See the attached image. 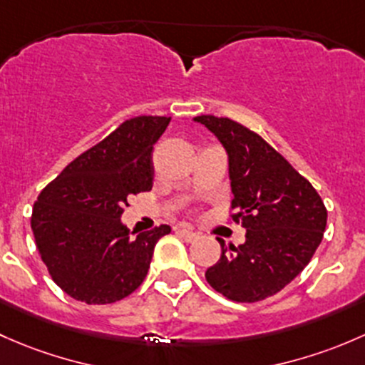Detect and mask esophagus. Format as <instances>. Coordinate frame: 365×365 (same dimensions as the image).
Masks as SVG:
<instances>
[{
    "label": "esophagus",
    "instance_id": "obj_1",
    "mask_svg": "<svg viewBox=\"0 0 365 365\" xmlns=\"http://www.w3.org/2000/svg\"><path fill=\"white\" fill-rule=\"evenodd\" d=\"M175 230H178L179 234H181L186 240H195V239L198 237V234L193 230V228L184 227V225H178V227H175Z\"/></svg>",
    "mask_w": 365,
    "mask_h": 365
}]
</instances>
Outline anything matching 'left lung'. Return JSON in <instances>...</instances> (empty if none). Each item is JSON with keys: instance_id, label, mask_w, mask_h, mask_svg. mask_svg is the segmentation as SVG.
<instances>
[{"instance_id": "8db88e82", "label": "left lung", "mask_w": 365, "mask_h": 365, "mask_svg": "<svg viewBox=\"0 0 365 365\" xmlns=\"http://www.w3.org/2000/svg\"><path fill=\"white\" fill-rule=\"evenodd\" d=\"M225 145L234 200L230 220L246 242L221 244L205 270L216 292L234 302H258L283 290L309 264L327 227V207L313 184L258 133L230 118L198 115Z\"/></svg>"}]
</instances>
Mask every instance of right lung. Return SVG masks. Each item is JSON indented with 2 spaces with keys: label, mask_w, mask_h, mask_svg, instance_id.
Returning <instances> with one entry per match:
<instances>
[{
  "label": "right lung",
  "mask_w": 365,
  "mask_h": 365,
  "mask_svg": "<svg viewBox=\"0 0 365 365\" xmlns=\"http://www.w3.org/2000/svg\"><path fill=\"white\" fill-rule=\"evenodd\" d=\"M170 118L137 115L75 158L36 197L31 228L52 281L71 299L112 304L148 276L168 225L131 237L128 198L153 187V151Z\"/></svg>",
  "instance_id": "add662e5"
}]
</instances>
